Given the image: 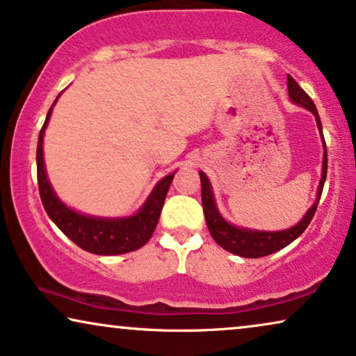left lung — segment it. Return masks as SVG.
Instances as JSON below:
<instances>
[{"label":"left lung","instance_id":"8db88e82","mask_svg":"<svg viewBox=\"0 0 356 356\" xmlns=\"http://www.w3.org/2000/svg\"><path fill=\"white\" fill-rule=\"evenodd\" d=\"M288 94H290V99L298 106L306 107L307 111H311L316 115L317 129L321 130L322 135V123L319 118V113H317V108L312 102V99L305 92V89H301L300 84H298L293 76L288 74ZM327 175V149H325V141H324V161H322V179L319 184V191H317V198L316 203L312 205L305 218L298 222L296 226L290 227V229L285 231H277V233H268V231H250V229H243V227H236L229 222L222 220L220 213L216 210L215 198H213L211 186L208 182L207 175L200 172V182H202V205H203V213H205V221L208 226V231H210L211 238L215 239L218 245H221L222 249L227 250V252L241 255V257L245 259H257V257H265V255H270L277 250L286 248L288 244H291L293 241L305 233V229L309 226L312 218H314V213L317 210V203L321 200L322 188H324Z\"/></svg>","mask_w":356,"mask_h":356}]
</instances>
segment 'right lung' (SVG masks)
I'll return each mask as SVG.
<instances>
[{
	"instance_id": "add662e5",
	"label": "right lung",
	"mask_w": 356,
	"mask_h": 356,
	"mask_svg": "<svg viewBox=\"0 0 356 356\" xmlns=\"http://www.w3.org/2000/svg\"><path fill=\"white\" fill-rule=\"evenodd\" d=\"M54 106L47 113L44 127H42L39 135V143H37V181H39L42 205H44L47 215L60 227L61 233L68 236L76 245H79V248L91 254L117 255L143 248L153 236L156 225H158L161 210H163L174 174L165 175L163 181H159L143 208L135 216L106 220V218L86 216L70 210L51 191L44 168V154H42L44 134Z\"/></svg>"
}]
</instances>
